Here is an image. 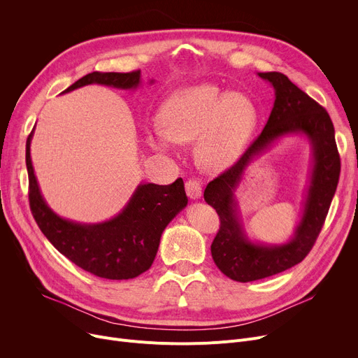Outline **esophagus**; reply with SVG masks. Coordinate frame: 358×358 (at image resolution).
Wrapping results in <instances>:
<instances>
[{
    "mask_svg": "<svg viewBox=\"0 0 358 358\" xmlns=\"http://www.w3.org/2000/svg\"><path fill=\"white\" fill-rule=\"evenodd\" d=\"M185 193L192 200H197L201 197V184L196 180L185 181Z\"/></svg>",
    "mask_w": 358,
    "mask_h": 358,
    "instance_id": "1",
    "label": "esophagus"
}]
</instances>
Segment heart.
Masks as SVG:
<instances>
[{"label":"heart","instance_id":"1","mask_svg":"<svg viewBox=\"0 0 358 358\" xmlns=\"http://www.w3.org/2000/svg\"><path fill=\"white\" fill-rule=\"evenodd\" d=\"M161 127L146 134L149 145L161 152L174 142L197 139L196 158L208 171L229 168L252 141L259 123L257 103L247 92L224 91L201 83L176 91L159 111Z\"/></svg>","mask_w":358,"mask_h":358}]
</instances>
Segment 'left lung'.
Instances as JSON below:
<instances>
[{"instance_id": "obj_1", "label": "left lung", "mask_w": 358, "mask_h": 358, "mask_svg": "<svg viewBox=\"0 0 358 358\" xmlns=\"http://www.w3.org/2000/svg\"><path fill=\"white\" fill-rule=\"evenodd\" d=\"M258 77L274 88L275 100L267 124L245 154L204 190L206 203L220 219V229L210 247L213 261L224 275L241 283L278 274L303 261L324 227L341 171L335 130L327 110L285 73L258 72ZM287 134H305L313 148L314 164L304 213L287 243L278 246L252 243L241 228L234 190L248 165Z\"/></svg>"}]
</instances>
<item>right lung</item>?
Masks as SVG:
<instances>
[{"instance_id":"right-lung-1","label":"right lung","mask_w":358,"mask_h":358,"mask_svg":"<svg viewBox=\"0 0 358 358\" xmlns=\"http://www.w3.org/2000/svg\"><path fill=\"white\" fill-rule=\"evenodd\" d=\"M90 84L135 90L141 84V71L126 73L96 71L73 83L64 92ZM31 136L33 130L26 143L30 209L37 227L52 245L75 266L101 278L127 280L149 270L166 224L189 201L182 178L168 185L141 182L123 210L110 220L101 223L68 220L56 215L41 193L30 157Z\"/></svg>"}]
</instances>
